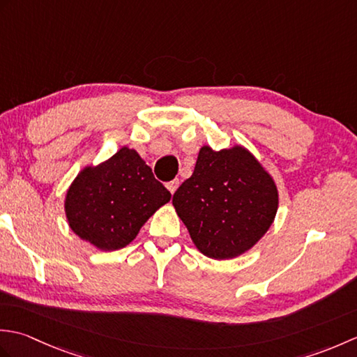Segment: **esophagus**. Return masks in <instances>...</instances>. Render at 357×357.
Listing matches in <instances>:
<instances>
[{
  "label": "esophagus",
  "instance_id": "1",
  "mask_svg": "<svg viewBox=\"0 0 357 357\" xmlns=\"http://www.w3.org/2000/svg\"><path fill=\"white\" fill-rule=\"evenodd\" d=\"M178 187H179V179H173V181H170V183H167V188H169V192L172 195L176 192Z\"/></svg>",
  "mask_w": 357,
  "mask_h": 357
}]
</instances>
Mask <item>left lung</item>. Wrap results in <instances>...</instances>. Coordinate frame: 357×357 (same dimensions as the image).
Masks as SVG:
<instances>
[{
    "instance_id": "8db88e82",
    "label": "left lung",
    "mask_w": 357,
    "mask_h": 357,
    "mask_svg": "<svg viewBox=\"0 0 357 357\" xmlns=\"http://www.w3.org/2000/svg\"><path fill=\"white\" fill-rule=\"evenodd\" d=\"M275 181L242 146L199 150L195 172L173 195V206L196 248L231 259L252 248L275 221Z\"/></svg>"
}]
</instances>
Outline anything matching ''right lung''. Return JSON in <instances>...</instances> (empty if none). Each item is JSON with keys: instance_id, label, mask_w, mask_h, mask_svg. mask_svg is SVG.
Masks as SVG:
<instances>
[{"instance_id": "obj_1", "label": "right lung", "mask_w": 357, "mask_h": 357, "mask_svg": "<svg viewBox=\"0 0 357 357\" xmlns=\"http://www.w3.org/2000/svg\"><path fill=\"white\" fill-rule=\"evenodd\" d=\"M170 198L138 151L123 147L107 161L78 173L67 190L64 208L70 229L81 239L113 252L130 244Z\"/></svg>"}]
</instances>
